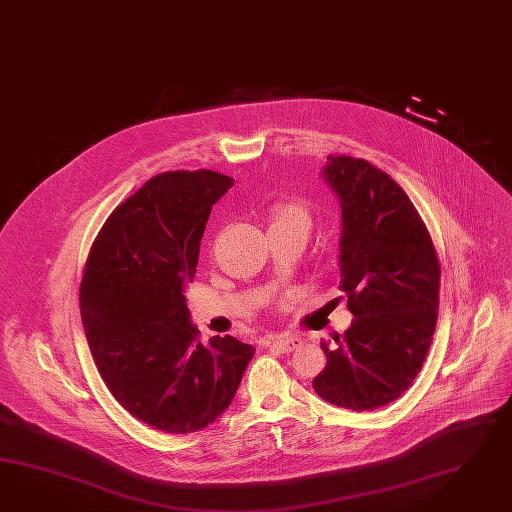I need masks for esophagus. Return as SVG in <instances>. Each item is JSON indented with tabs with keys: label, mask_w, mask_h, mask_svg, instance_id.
Instances as JSON below:
<instances>
[{
	"label": "esophagus",
	"mask_w": 512,
	"mask_h": 512,
	"mask_svg": "<svg viewBox=\"0 0 512 512\" xmlns=\"http://www.w3.org/2000/svg\"><path fill=\"white\" fill-rule=\"evenodd\" d=\"M271 347H275L276 351H280V353H291V351H295V349H301L302 338L299 336H295V334H278L275 338H271Z\"/></svg>",
	"instance_id": "obj_1"
}]
</instances>
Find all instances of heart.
<instances>
[{"mask_svg": "<svg viewBox=\"0 0 512 512\" xmlns=\"http://www.w3.org/2000/svg\"><path fill=\"white\" fill-rule=\"evenodd\" d=\"M271 224L269 228H288V226H302L310 228V215L301 202L295 200H280L271 208Z\"/></svg>", "mask_w": 512, "mask_h": 512, "instance_id": "heart-1", "label": "heart"}]
</instances>
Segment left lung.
<instances>
[{"instance_id": "1", "label": "left lung", "mask_w": 512, "mask_h": 512, "mask_svg": "<svg viewBox=\"0 0 512 512\" xmlns=\"http://www.w3.org/2000/svg\"><path fill=\"white\" fill-rule=\"evenodd\" d=\"M323 178L341 208L340 289L353 325L334 338L315 394L330 405L375 410L420 373L438 317L440 263L407 193L384 171L328 156Z\"/></svg>"}]
</instances>
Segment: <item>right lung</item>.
<instances>
[{
    "label": "right lung",
    "mask_w": 512,
    "mask_h": 512,
    "mask_svg": "<svg viewBox=\"0 0 512 512\" xmlns=\"http://www.w3.org/2000/svg\"><path fill=\"white\" fill-rule=\"evenodd\" d=\"M232 184L204 169L154 176L109 215L83 269L81 321L100 377L165 433L217 420L256 351L232 336L202 345L185 304L211 206Z\"/></svg>",
    "instance_id": "1"
}]
</instances>
